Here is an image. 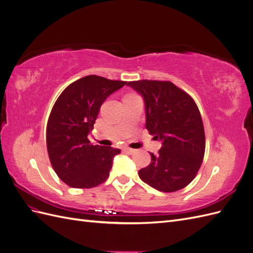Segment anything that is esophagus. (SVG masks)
Segmentation results:
<instances>
[{"instance_id":"esophagus-1","label":"esophagus","mask_w":253,"mask_h":253,"mask_svg":"<svg viewBox=\"0 0 253 253\" xmlns=\"http://www.w3.org/2000/svg\"><path fill=\"white\" fill-rule=\"evenodd\" d=\"M125 151H126V153H128V154H134V153L136 152V150L131 149V148H126V149H125Z\"/></svg>"}]
</instances>
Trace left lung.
Wrapping results in <instances>:
<instances>
[{
  "instance_id": "1",
  "label": "left lung",
  "mask_w": 253,
  "mask_h": 253,
  "mask_svg": "<svg viewBox=\"0 0 253 253\" xmlns=\"http://www.w3.org/2000/svg\"><path fill=\"white\" fill-rule=\"evenodd\" d=\"M143 97L145 127L162 141L158 154L139 170L142 181L162 192H175L194 179L202 166L206 138L200 110L193 98L171 81H129Z\"/></svg>"
}]
</instances>
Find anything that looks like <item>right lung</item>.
<instances>
[{"label": "right lung", "mask_w": 253, "mask_h": 253, "mask_svg": "<svg viewBox=\"0 0 253 253\" xmlns=\"http://www.w3.org/2000/svg\"><path fill=\"white\" fill-rule=\"evenodd\" d=\"M126 83L89 75L71 83L53 104L46 127L47 152L52 169L67 186L89 189L108 179L120 150L91 144L87 135L105 99Z\"/></svg>", "instance_id": "1"}]
</instances>
